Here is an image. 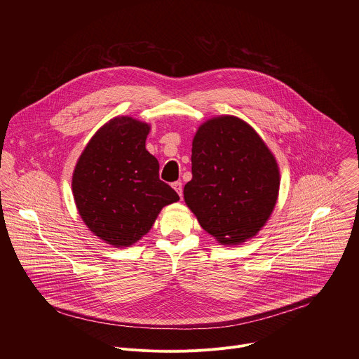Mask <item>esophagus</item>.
Listing matches in <instances>:
<instances>
[{
  "mask_svg": "<svg viewBox=\"0 0 359 359\" xmlns=\"http://www.w3.org/2000/svg\"><path fill=\"white\" fill-rule=\"evenodd\" d=\"M172 187L177 191V194L182 197L183 196V189H182V182H175L173 184H172Z\"/></svg>",
  "mask_w": 359,
  "mask_h": 359,
  "instance_id": "34e87169",
  "label": "esophagus"
}]
</instances>
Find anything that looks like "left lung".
I'll list each match as a JSON object with an SVG mask.
<instances>
[{"mask_svg":"<svg viewBox=\"0 0 359 359\" xmlns=\"http://www.w3.org/2000/svg\"><path fill=\"white\" fill-rule=\"evenodd\" d=\"M191 175L183 189L187 208L223 245L252 238L276 208L278 163L262 136L237 116H215L198 126Z\"/></svg>","mask_w":359,"mask_h":359,"instance_id":"left-lung-1","label":"left lung"}]
</instances>
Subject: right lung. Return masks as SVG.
Returning <instances> with one entry per match:
<instances>
[{"mask_svg": "<svg viewBox=\"0 0 359 359\" xmlns=\"http://www.w3.org/2000/svg\"><path fill=\"white\" fill-rule=\"evenodd\" d=\"M150 125L116 116L99 128L75 165L72 193L86 227L116 248L133 245L177 193L159 179V162L146 150Z\"/></svg>", "mask_w": 359, "mask_h": 359, "instance_id": "right-lung-1", "label": "right lung"}]
</instances>
